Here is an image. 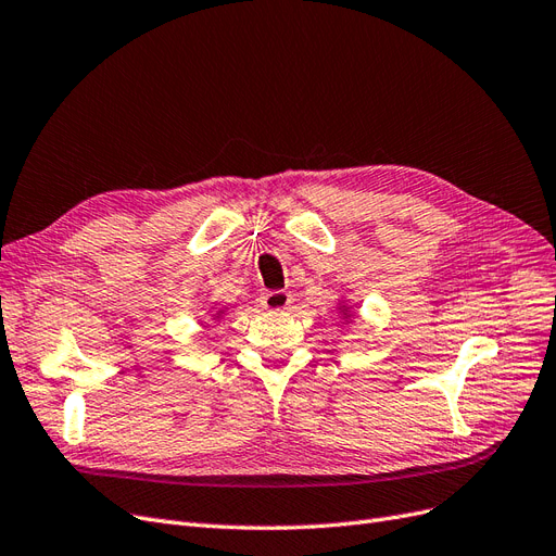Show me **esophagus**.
<instances>
[{"mask_svg": "<svg viewBox=\"0 0 556 556\" xmlns=\"http://www.w3.org/2000/svg\"><path fill=\"white\" fill-rule=\"evenodd\" d=\"M291 302H293V295L289 291H267L261 298L263 307L270 309V312H281L286 307H291Z\"/></svg>", "mask_w": 556, "mask_h": 556, "instance_id": "1", "label": "esophagus"}]
</instances>
